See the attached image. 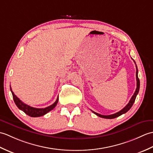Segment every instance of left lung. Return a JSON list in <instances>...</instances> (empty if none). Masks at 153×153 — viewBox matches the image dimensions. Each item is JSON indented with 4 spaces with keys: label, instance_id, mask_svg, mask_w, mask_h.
<instances>
[{
    "label": "left lung",
    "instance_id": "left-lung-1",
    "mask_svg": "<svg viewBox=\"0 0 153 153\" xmlns=\"http://www.w3.org/2000/svg\"><path fill=\"white\" fill-rule=\"evenodd\" d=\"M134 62L135 63V61H134ZM136 80H137V88H136V90H135V92L133 95V96L131 97V100H130V101H129V103L126 105V107H124L121 111L118 112V113H114L113 114H110V115H102V114H100L99 113H96V112H94L93 111H92L94 114H96L98 117L103 118H108V119H112V118H117L118 117L120 116V115H122L123 114H124L126 113V112H128L129 110L130 109L131 107H132V105H133L134 101L135 100V98H136L137 95L138 94L139 90H140V79H139V78H138V70H137V65H136Z\"/></svg>",
    "mask_w": 153,
    "mask_h": 153
}]
</instances>
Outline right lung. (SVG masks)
Masks as SVG:
<instances>
[{
	"label": "right lung",
	"instance_id": "1",
	"mask_svg": "<svg viewBox=\"0 0 153 153\" xmlns=\"http://www.w3.org/2000/svg\"><path fill=\"white\" fill-rule=\"evenodd\" d=\"M10 90H11L13 101H14V102H15L16 105H17V107H18L20 110H22L24 112L25 114H27V115H29V116L31 117H39L43 116V115H45L46 113H48V112H50V111H52L53 108H54V107L56 106L57 103H58L59 99H58V97H57L55 102H54L52 105H51L49 107H47L44 108H38L32 107L29 106V105L22 102V101L20 100L14 94H13V92L12 90L11 87H10Z\"/></svg>",
	"mask_w": 153,
	"mask_h": 153
}]
</instances>
